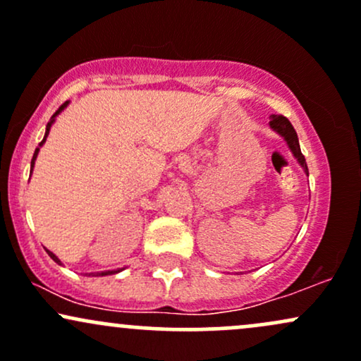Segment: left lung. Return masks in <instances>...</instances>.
<instances>
[{
    "instance_id": "1",
    "label": "left lung",
    "mask_w": 361,
    "mask_h": 361,
    "mask_svg": "<svg viewBox=\"0 0 361 361\" xmlns=\"http://www.w3.org/2000/svg\"><path fill=\"white\" fill-rule=\"evenodd\" d=\"M269 126H271V129H273V131H276L279 136L285 137L286 145H288V148L291 149V153H293V157L298 160V164L302 165L303 170H305L307 176H309V169H307L305 157H303L302 152H300V143H298L297 131H295L293 126H291L290 121L286 119L285 116L273 114V116H271Z\"/></svg>"
}]
</instances>
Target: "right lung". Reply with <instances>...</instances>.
Segmentation results:
<instances>
[{
    "label": "right lung",
    "mask_w": 361,
    "mask_h": 361,
    "mask_svg": "<svg viewBox=\"0 0 361 361\" xmlns=\"http://www.w3.org/2000/svg\"><path fill=\"white\" fill-rule=\"evenodd\" d=\"M66 105H68V102H64L63 105H61V107L58 109V111H56V112H54V114H52V117H51V121H49V123H47V126H46V135H44V140H42V141H40V143H39V148H35V153H34V157H32V164H30V167H32V169H34L35 159H37V153H39V149H40V147H42V145H44V141H46V137H47V135H49V129H51V126H52V123H54L56 116H58V114H59V112H61V111H63V109H64V107H66ZM32 169H30V173H32ZM47 254H49V256H51V259H52V261H54V262H58V264H61V261H59V259H58V256H56V254H52V252H51V250H47ZM119 271H123V269H112V271H102V273H88V276H90V274H92V276H107V274H116V273H119Z\"/></svg>",
    "instance_id": "right-lung-1"
}]
</instances>
